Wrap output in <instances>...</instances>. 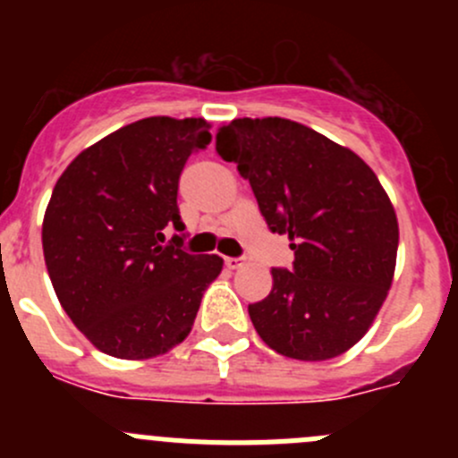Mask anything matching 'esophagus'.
<instances>
[{
    "instance_id": "1",
    "label": "esophagus",
    "mask_w": 458,
    "mask_h": 458,
    "mask_svg": "<svg viewBox=\"0 0 458 458\" xmlns=\"http://www.w3.org/2000/svg\"><path fill=\"white\" fill-rule=\"evenodd\" d=\"M224 261H225V266L230 267V270H237V267H242V266H243L242 259H237V257H225Z\"/></svg>"
}]
</instances>
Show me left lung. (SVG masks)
Returning a JSON list of instances; mask_svg holds the SVG:
<instances>
[{
	"instance_id": "1",
	"label": "left lung",
	"mask_w": 458,
	"mask_h": 458,
	"mask_svg": "<svg viewBox=\"0 0 458 458\" xmlns=\"http://www.w3.org/2000/svg\"><path fill=\"white\" fill-rule=\"evenodd\" d=\"M221 159L250 182L272 233L288 234L293 270L248 315L263 341L299 361H326L372 326L399 248L394 208L370 165L303 123L234 119L216 132Z\"/></svg>"
}]
</instances>
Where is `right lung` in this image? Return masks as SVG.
Returning <instances> with one entry per match:
<instances>
[{"label": "right lung", "instance_id": "add662e5", "mask_svg": "<svg viewBox=\"0 0 458 458\" xmlns=\"http://www.w3.org/2000/svg\"><path fill=\"white\" fill-rule=\"evenodd\" d=\"M206 119L148 117L110 132L55 183L41 243L59 303L117 359H152L192 330L224 259L183 250L179 174L212 140ZM178 234L165 243V230Z\"/></svg>", "mask_w": 458, "mask_h": 458}]
</instances>
